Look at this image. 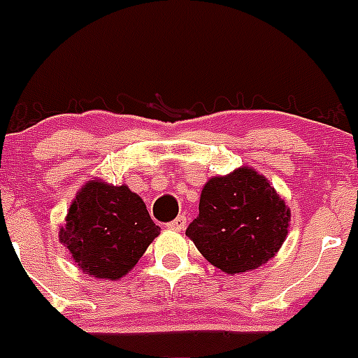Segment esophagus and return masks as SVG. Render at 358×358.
I'll use <instances>...</instances> for the list:
<instances>
[{"label":"esophagus","mask_w":358,"mask_h":358,"mask_svg":"<svg viewBox=\"0 0 358 358\" xmlns=\"http://www.w3.org/2000/svg\"><path fill=\"white\" fill-rule=\"evenodd\" d=\"M186 224H188V218H186L185 215H179L176 220H172V222L169 224V227L173 231H182L186 227Z\"/></svg>","instance_id":"obj_1"}]
</instances>
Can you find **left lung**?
I'll return each instance as SVG.
<instances>
[{
  "label": "left lung",
  "mask_w": 358,
  "mask_h": 358,
  "mask_svg": "<svg viewBox=\"0 0 358 358\" xmlns=\"http://www.w3.org/2000/svg\"><path fill=\"white\" fill-rule=\"evenodd\" d=\"M290 208L251 166L211 177L186 236L213 267L242 274L273 260L289 235Z\"/></svg>",
  "instance_id": "8db88e82"
}]
</instances>
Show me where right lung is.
Wrapping results in <instances>:
<instances>
[{
  "instance_id": "right-lung-1",
  "label": "right lung",
  "mask_w": 358,
  "mask_h": 358,
  "mask_svg": "<svg viewBox=\"0 0 358 358\" xmlns=\"http://www.w3.org/2000/svg\"><path fill=\"white\" fill-rule=\"evenodd\" d=\"M159 233L143 199L127 185L91 179L69 204L59 240L82 273L116 281L134 268Z\"/></svg>"
}]
</instances>
